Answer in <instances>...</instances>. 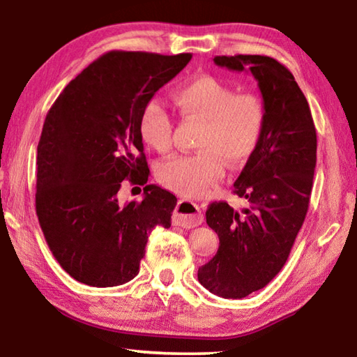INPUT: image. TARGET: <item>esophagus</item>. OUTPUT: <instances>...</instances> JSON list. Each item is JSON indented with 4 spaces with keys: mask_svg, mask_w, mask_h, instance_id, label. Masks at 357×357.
Instances as JSON below:
<instances>
[{
    "mask_svg": "<svg viewBox=\"0 0 357 357\" xmlns=\"http://www.w3.org/2000/svg\"><path fill=\"white\" fill-rule=\"evenodd\" d=\"M173 222L183 228H195L202 225L203 214L200 206L190 200H179L173 214Z\"/></svg>",
    "mask_w": 357,
    "mask_h": 357,
    "instance_id": "esophagus-1",
    "label": "esophagus"
}]
</instances>
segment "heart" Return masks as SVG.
<instances>
[{"label":"heart","mask_w":357,"mask_h":357,"mask_svg":"<svg viewBox=\"0 0 357 357\" xmlns=\"http://www.w3.org/2000/svg\"><path fill=\"white\" fill-rule=\"evenodd\" d=\"M173 104L185 119L200 121L195 146L189 154H173L157 165V178L168 189L189 197L204 195L222 179L225 164L244 167L263 138L266 113L253 93H234L211 75L193 78L173 93ZM143 143L157 153L172 146L173 119L165 107L151 100L138 119Z\"/></svg>","instance_id":"b5f03b06"}]
</instances>
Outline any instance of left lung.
<instances>
[{"label":"left lung","instance_id":"obj_1","mask_svg":"<svg viewBox=\"0 0 357 357\" xmlns=\"http://www.w3.org/2000/svg\"><path fill=\"white\" fill-rule=\"evenodd\" d=\"M214 63L252 72L266 113L261 142L233 190L249 206L238 213L227 202L209 204L206 223L220 245L198 269V280L211 293L241 299L268 285L287 263L309 211L317 130L304 93L277 59L234 55L215 56Z\"/></svg>","mask_w":357,"mask_h":357}]
</instances>
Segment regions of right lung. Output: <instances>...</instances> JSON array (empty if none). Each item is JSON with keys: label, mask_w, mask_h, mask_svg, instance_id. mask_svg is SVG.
Listing matches in <instances>:
<instances>
[{"label": "right lung", "mask_w": 357, "mask_h": 357, "mask_svg": "<svg viewBox=\"0 0 357 357\" xmlns=\"http://www.w3.org/2000/svg\"><path fill=\"white\" fill-rule=\"evenodd\" d=\"M190 59L192 53L112 50L83 69L47 113L38 144L36 214L53 257L84 285L134 279L148 234L172 225L178 200L146 184L138 119ZM124 178L145 185L142 202H117Z\"/></svg>", "instance_id": "add662e5"}]
</instances>
